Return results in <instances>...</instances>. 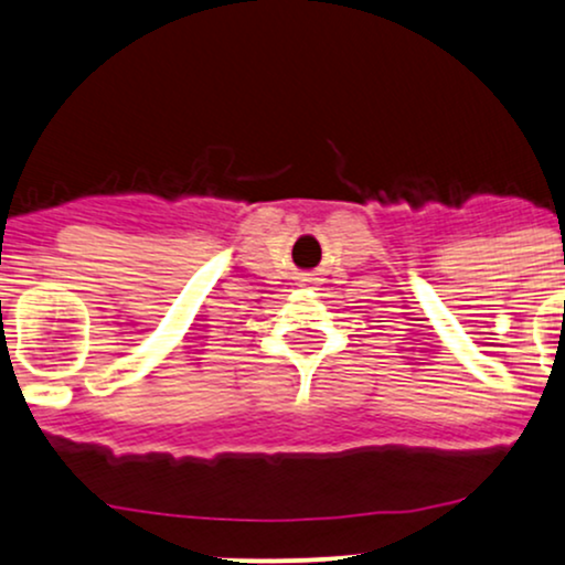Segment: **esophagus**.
Masks as SVG:
<instances>
[{
	"instance_id": "34e87169",
	"label": "esophagus",
	"mask_w": 565,
	"mask_h": 565,
	"mask_svg": "<svg viewBox=\"0 0 565 565\" xmlns=\"http://www.w3.org/2000/svg\"><path fill=\"white\" fill-rule=\"evenodd\" d=\"M309 282H315V277H311V275H303V277H301V285H309Z\"/></svg>"
}]
</instances>
